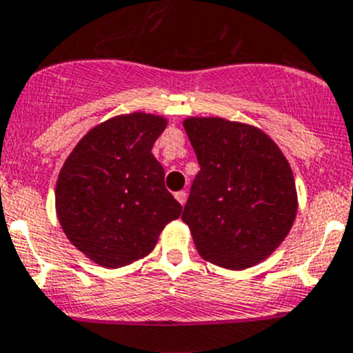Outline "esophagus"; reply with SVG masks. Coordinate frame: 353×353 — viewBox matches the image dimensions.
Instances as JSON below:
<instances>
[{
    "label": "esophagus",
    "mask_w": 353,
    "mask_h": 353,
    "mask_svg": "<svg viewBox=\"0 0 353 353\" xmlns=\"http://www.w3.org/2000/svg\"><path fill=\"white\" fill-rule=\"evenodd\" d=\"M176 200L179 201L181 205L186 203V191H177V193H176Z\"/></svg>",
    "instance_id": "obj_1"
}]
</instances>
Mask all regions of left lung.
Instances as JSON below:
<instances>
[{
    "mask_svg": "<svg viewBox=\"0 0 353 353\" xmlns=\"http://www.w3.org/2000/svg\"><path fill=\"white\" fill-rule=\"evenodd\" d=\"M200 172L184 205L201 259L241 271L268 259L299 208L293 170L262 129L221 117H188Z\"/></svg>",
    "mask_w": 353,
    "mask_h": 353,
    "instance_id": "obj_1",
    "label": "left lung"
}]
</instances>
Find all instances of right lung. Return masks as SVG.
<instances>
[{
  "mask_svg": "<svg viewBox=\"0 0 353 353\" xmlns=\"http://www.w3.org/2000/svg\"><path fill=\"white\" fill-rule=\"evenodd\" d=\"M165 128V117L145 112L108 119L75 145L58 174V222L68 241L101 268L146 256L181 215L152 153Z\"/></svg>",
  "mask_w": 353,
  "mask_h": 353,
  "instance_id": "1",
  "label": "right lung"
}]
</instances>
